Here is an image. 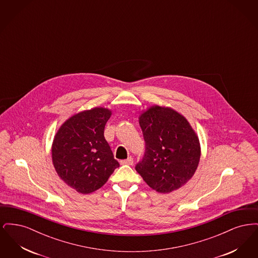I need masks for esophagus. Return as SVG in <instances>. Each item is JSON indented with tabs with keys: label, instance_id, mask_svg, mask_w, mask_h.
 <instances>
[{
	"label": "esophagus",
	"instance_id": "1",
	"mask_svg": "<svg viewBox=\"0 0 258 258\" xmlns=\"http://www.w3.org/2000/svg\"><path fill=\"white\" fill-rule=\"evenodd\" d=\"M121 164H126V165H133L134 164V159L128 158L126 160H123L121 161Z\"/></svg>",
	"mask_w": 258,
	"mask_h": 258
}]
</instances>
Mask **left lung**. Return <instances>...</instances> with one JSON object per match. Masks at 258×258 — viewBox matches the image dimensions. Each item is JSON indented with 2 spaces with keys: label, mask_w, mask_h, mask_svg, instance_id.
Listing matches in <instances>:
<instances>
[{
  "label": "left lung",
  "mask_w": 258,
  "mask_h": 258,
  "mask_svg": "<svg viewBox=\"0 0 258 258\" xmlns=\"http://www.w3.org/2000/svg\"><path fill=\"white\" fill-rule=\"evenodd\" d=\"M146 150L135 169L150 187L169 194L186 184L197 171L199 139L184 116L170 107L154 105L139 116Z\"/></svg>",
  "instance_id": "left-lung-1"
}]
</instances>
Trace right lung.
<instances>
[{
	"label": "right lung",
	"mask_w": 258,
	"mask_h": 258,
	"mask_svg": "<svg viewBox=\"0 0 258 258\" xmlns=\"http://www.w3.org/2000/svg\"><path fill=\"white\" fill-rule=\"evenodd\" d=\"M111 110L95 107L74 114L61 124L52 143V162L61 180L87 195L105 184L119 162L104 138Z\"/></svg>",
	"instance_id": "1"
}]
</instances>
